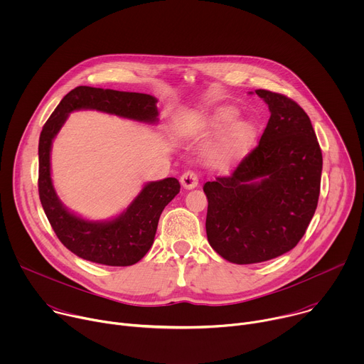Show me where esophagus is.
<instances>
[{"instance_id": "34e87169", "label": "esophagus", "mask_w": 364, "mask_h": 364, "mask_svg": "<svg viewBox=\"0 0 364 364\" xmlns=\"http://www.w3.org/2000/svg\"><path fill=\"white\" fill-rule=\"evenodd\" d=\"M180 183L184 188L187 190H191V188H196L197 184H198V176L194 173V171H186L181 178H180Z\"/></svg>"}]
</instances>
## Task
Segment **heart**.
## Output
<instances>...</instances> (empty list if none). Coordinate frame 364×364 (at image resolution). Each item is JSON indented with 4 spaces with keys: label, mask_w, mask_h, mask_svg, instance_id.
Wrapping results in <instances>:
<instances>
[{
    "label": "heart",
    "mask_w": 364,
    "mask_h": 364,
    "mask_svg": "<svg viewBox=\"0 0 364 364\" xmlns=\"http://www.w3.org/2000/svg\"><path fill=\"white\" fill-rule=\"evenodd\" d=\"M237 111L232 108L218 109L201 125V134L207 136L220 135L210 152V160L216 167L228 168L239 163L249 152L256 138V127L247 119L237 118Z\"/></svg>",
    "instance_id": "obj_1"
}]
</instances>
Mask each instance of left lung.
Instances as JSON below:
<instances>
[{
	"label": "left lung",
	"instance_id": "8db88e82",
	"mask_svg": "<svg viewBox=\"0 0 364 364\" xmlns=\"http://www.w3.org/2000/svg\"><path fill=\"white\" fill-rule=\"evenodd\" d=\"M255 92L271 112L257 146L230 176L203 187L207 240L237 265L265 262L296 246L316 213L323 171L321 148L304 109L281 93Z\"/></svg>",
	"mask_w": 364,
	"mask_h": 364
}]
</instances>
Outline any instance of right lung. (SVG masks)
<instances>
[{"label": "right lung", "instance_id": "obj_1", "mask_svg": "<svg viewBox=\"0 0 364 364\" xmlns=\"http://www.w3.org/2000/svg\"><path fill=\"white\" fill-rule=\"evenodd\" d=\"M157 97L90 86L70 90L47 119L38 141V194L44 213L59 240L76 256L108 267H129L154 243L164 207L178 194L174 177L146 183L127 209L108 220H87L63 205L51 181L50 152L53 139L70 112L95 109L121 118L157 124Z\"/></svg>", "mask_w": 364, "mask_h": 364}]
</instances>
